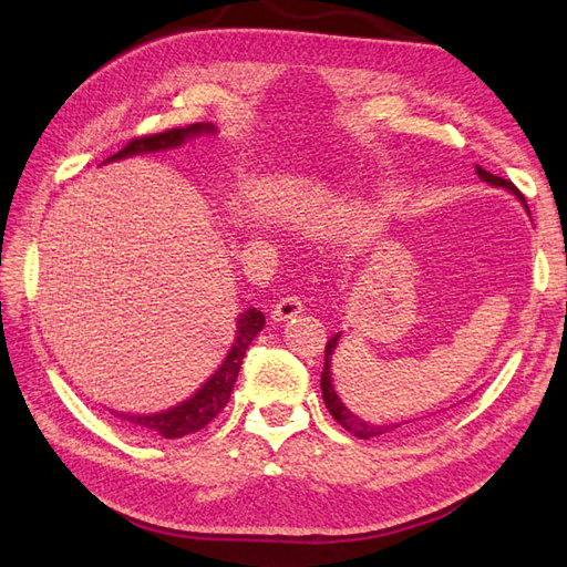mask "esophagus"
<instances>
[{"label":"esophagus","instance_id":"1","mask_svg":"<svg viewBox=\"0 0 567 567\" xmlns=\"http://www.w3.org/2000/svg\"><path fill=\"white\" fill-rule=\"evenodd\" d=\"M302 312V302L298 300V298H284V300H279L277 305H274V310H271V321L274 323H284V321H288V319H293V317H298Z\"/></svg>","mask_w":567,"mask_h":567}]
</instances>
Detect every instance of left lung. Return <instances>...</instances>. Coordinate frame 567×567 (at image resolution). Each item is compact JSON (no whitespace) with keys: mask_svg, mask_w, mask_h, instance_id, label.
<instances>
[{"mask_svg":"<svg viewBox=\"0 0 567 567\" xmlns=\"http://www.w3.org/2000/svg\"><path fill=\"white\" fill-rule=\"evenodd\" d=\"M475 175H477L480 179H483V182H487L489 186L506 188V192L516 196V198L523 203V208L527 210L525 196L518 192L516 186H513V182L502 179V177H496V175L487 173V169H483L480 165H475ZM527 213H529V210H527ZM340 338H342V331H338L329 342H326V352H323V371H321V398H323L326 409L331 411V416H333L342 427H346L348 433H352V435H354V437H359V440L379 437V435H385V433L398 431V427H402L404 423L416 421V419H409V421L381 423V425H379V423H369V421H364L362 416H357L354 411H350V409L346 406V402H342V400L338 398V392H336V388H333V369H331V364H333V354H336V348H338Z\"/></svg>","mask_w":567,"mask_h":567,"instance_id":"left-lung-1","label":"left lung"}]
</instances>
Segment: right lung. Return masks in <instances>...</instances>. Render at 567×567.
<instances>
[{"mask_svg": "<svg viewBox=\"0 0 567 567\" xmlns=\"http://www.w3.org/2000/svg\"><path fill=\"white\" fill-rule=\"evenodd\" d=\"M213 134H217V127L213 123H196V125L177 127L163 134L142 136V140L130 142L123 151H117L115 156L106 158L104 165L125 161L132 156H146V153L173 151L186 144L188 140H198V136H213ZM262 329H265V315L260 310H255V307H250V310L236 317V336L227 357L221 359V364L215 369V373L192 394V398H186L169 409L153 411V414H127V411H115V409H111V414L136 427H142V431L156 433L165 440H177V437L203 431V427L227 406L234 383L238 379V371H241L246 350Z\"/></svg>", "mask_w": 567, "mask_h": 567, "instance_id": "1", "label": "right lung"}]
</instances>
